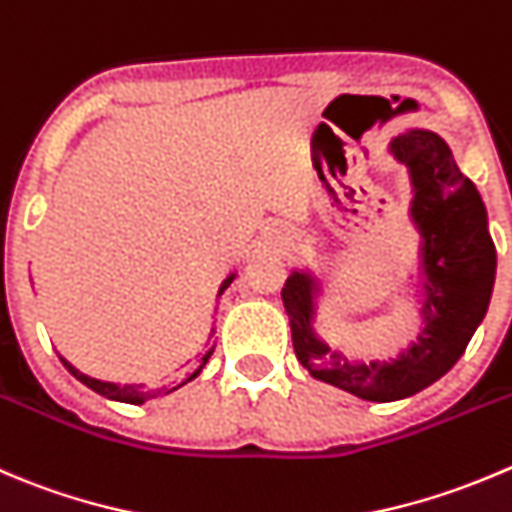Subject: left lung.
<instances>
[{"instance_id":"obj_1","label":"left lung","mask_w":512,"mask_h":512,"mask_svg":"<svg viewBox=\"0 0 512 512\" xmlns=\"http://www.w3.org/2000/svg\"><path fill=\"white\" fill-rule=\"evenodd\" d=\"M388 152L413 185L410 220L420 235L423 330L395 360H347L315 330L320 280L292 270L282 287L295 355L315 380L370 403L410 398L445 375L488 312L495 285V245L480 192L458 170L448 142L430 130L393 137Z\"/></svg>"}]
</instances>
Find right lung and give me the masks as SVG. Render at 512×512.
Here are the masks:
<instances>
[{"label":"right lung","mask_w":512,"mask_h":512,"mask_svg":"<svg viewBox=\"0 0 512 512\" xmlns=\"http://www.w3.org/2000/svg\"><path fill=\"white\" fill-rule=\"evenodd\" d=\"M235 280V272H230V275L225 277V280H222V285H220V292H217V297L222 295V292L227 290V287H230V282ZM212 337H215V327H212V332H210V337H207V350L205 352H200V355H197V367L195 370L190 372V375L185 377V382H190V380H195L197 375H200L202 372V367L207 365V360H210V355H212V350H215V342H210ZM59 360L64 362V367H67L69 372H72L74 377H77L79 382H84V385H87L89 390H94V393H99V395H104V398H109V400H117V403H130V405H142L145 403V400H150V398H157V395H160V388L157 390H147L145 385H119V382H107V380H97V377H89V375H84V372H79L77 367L72 365V362H67L64 360L62 355H59ZM185 382H180V385H177V388H182V385H185ZM177 388H172V390H177ZM172 390H167V393H172ZM165 393V395H167Z\"/></svg>","instance_id":"1"}]
</instances>
